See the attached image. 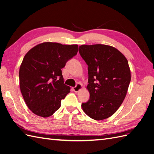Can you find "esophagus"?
<instances>
[{
	"label": "esophagus",
	"mask_w": 154,
	"mask_h": 154,
	"mask_svg": "<svg viewBox=\"0 0 154 154\" xmlns=\"http://www.w3.org/2000/svg\"><path fill=\"white\" fill-rule=\"evenodd\" d=\"M82 89V85L81 84H77L75 87L73 88V90L75 92H79Z\"/></svg>",
	"instance_id": "obj_1"
}]
</instances>
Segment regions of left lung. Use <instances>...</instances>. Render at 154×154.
I'll return each mask as SVG.
<instances>
[{"instance_id": "obj_1", "label": "left lung", "mask_w": 154, "mask_h": 154, "mask_svg": "<svg viewBox=\"0 0 154 154\" xmlns=\"http://www.w3.org/2000/svg\"><path fill=\"white\" fill-rule=\"evenodd\" d=\"M79 53L88 65L90 99L82 103L83 111L102 120L111 116L125 99L131 82L127 59L118 49L106 45H82Z\"/></svg>"}]
</instances>
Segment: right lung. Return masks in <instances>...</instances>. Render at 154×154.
<instances>
[{
  "label": "right lung",
  "mask_w": 154,
  "mask_h": 154,
  "mask_svg": "<svg viewBox=\"0 0 154 154\" xmlns=\"http://www.w3.org/2000/svg\"><path fill=\"white\" fill-rule=\"evenodd\" d=\"M77 45L43 42L25 55L19 70L20 88L26 105L34 115L52 116L70 93L61 69L78 52Z\"/></svg>",
  "instance_id": "1"
}]
</instances>
